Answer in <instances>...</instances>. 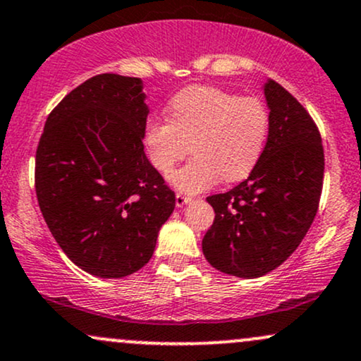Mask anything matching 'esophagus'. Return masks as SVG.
I'll return each mask as SVG.
<instances>
[{
	"label": "esophagus",
	"mask_w": 361,
	"mask_h": 361,
	"mask_svg": "<svg viewBox=\"0 0 361 361\" xmlns=\"http://www.w3.org/2000/svg\"><path fill=\"white\" fill-rule=\"evenodd\" d=\"M190 202V197H186V195H181V193H176V207L178 209H181V207H185L186 204Z\"/></svg>",
	"instance_id": "34e87169"
}]
</instances>
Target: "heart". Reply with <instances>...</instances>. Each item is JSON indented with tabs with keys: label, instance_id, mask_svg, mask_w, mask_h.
<instances>
[{
	"label": "heart",
	"instance_id": "heart-1",
	"mask_svg": "<svg viewBox=\"0 0 361 361\" xmlns=\"http://www.w3.org/2000/svg\"><path fill=\"white\" fill-rule=\"evenodd\" d=\"M268 132L270 111L259 98L195 85L173 97L168 118L149 120L144 142L152 166L166 176L192 146L193 159L169 181L180 192L195 195L221 176L226 181L244 180L258 164Z\"/></svg>",
	"mask_w": 361,
	"mask_h": 361
}]
</instances>
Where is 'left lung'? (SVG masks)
I'll list each match as a JSON object with an SVG mask.
<instances>
[{"label":"left lung","mask_w":361,"mask_h":361,"mask_svg":"<svg viewBox=\"0 0 361 361\" xmlns=\"http://www.w3.org/2000/svg\"><path fill=\"white\" fill-rule=\"evenodd\" d=\"M270 132L250 176L207 198L215 219L202 241L207 261L227 275L258 279L299 247L316 217L324 149L307 110L279 82L263 86Z\"/></svg>","instance_id":"1"}]
</instances>
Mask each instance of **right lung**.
Returning a JSON list of instances; mask_svg holds the SVG:
<instances>
[{
  "instance_id": "right-lung-1",
  "label": "right lung",
  "mask_w": 361,
  "mask_h": 361,
  "mask_svg": "<svg viewBox=\"0 0 361 361\" xmlns=\"http://www.w3.org/2000/svg\"><path fill=\"white\" fill-rule=\"evenodd\" d=\"M142 88L140 78H90L51 111L37 147L40 212L66 256L100 279L140 270L175 210L144 152Z\"/></svg>"
}]
</instances>
